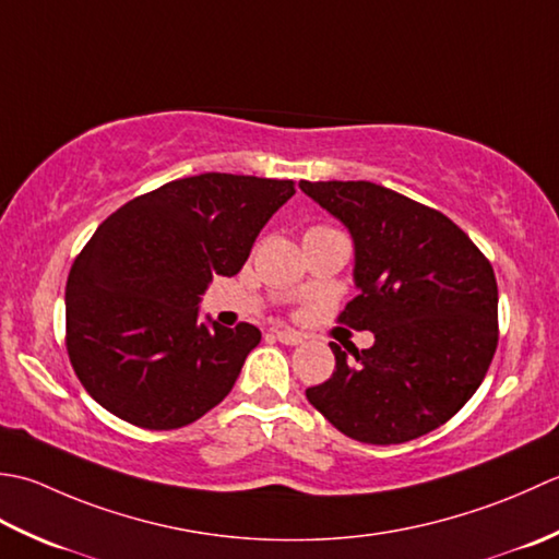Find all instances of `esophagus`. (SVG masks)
I'll list each match as a JSON object with an SVG mask.
<instances>
[{
  "instance_id": "esophagus-1",
  "label": "esophagus",
  "mask_w": 559,
  "mask_h": 559,
  "mask_svg": "<svg viewBox=\"0 0 559 559\" xmlns=\"http://www.w3.org/2000/svg\"><path fill=\"white\" fill-rule=\"evenodd\" d=\"M275 335L282 345H301L304 343V335L296 333V330H289V328L275 330Z\"/></svg>"
}]
</instances>
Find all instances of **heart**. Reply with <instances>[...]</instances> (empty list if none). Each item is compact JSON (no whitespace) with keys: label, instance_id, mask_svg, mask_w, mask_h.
<instances>
[{"label":"heart","instance_id":"b5f03b06","mask_svg":"<svg viewBox=\"0 0 559 559\" xmlns=\"http://www.w3.org/2000/svg\"><path fill=\"white\" fill-rule=\"evenodd\" d=\"M321 229H328V226H313V229H309V231H321ZM306 231V234H309Z\"/></svg>","mask_w":559,"mask_h":559}]
</instances>
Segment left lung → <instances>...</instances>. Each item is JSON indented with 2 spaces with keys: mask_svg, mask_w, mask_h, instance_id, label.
Here are the masks:
<instances>
[{
  "mask_svg": "<svg viewBox=\"0 0 559 559\" xmlns=\"http://www.w3.org/2000/svg\"><path fill=\"white\" fill-rule=\"evenodd\" d=\"M299 188L355 238L359 294L340 323L371 330L369 349L330 343L335 371L306 389L345 437L376 447L441 427L471 401L492 364L497 280L447 214L369 180H301Z\"/></svg>",
  "mask_w": 559,
  "mask_h": 559,
  "instance_id": "obj_1",
  "label": "left lung"
}]
</instances>
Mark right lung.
<instances>
[{
  "mask_svg": "<svg viewBox=\"0 0 559 559\" xmlns=\"http://www.w3.org/2000/svg\"><path fill=\"white\" fill-rule=\"evenodd\" d=\"M294 180L200 174L124 202L67 277V355L86 393L142 429L219 405L260 343L250 323L198 321L214 275L234 277Z\"/></svg>",
  "mask_w": 559,
  "mask_h": 559,
  "instance_id": "right-lung-1",
  "label": "right lung"
}]
</instances>
